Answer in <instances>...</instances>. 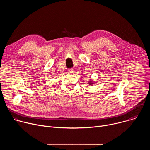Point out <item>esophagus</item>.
Segmentation results:
<instances>
[{
    "label": "esophagus",
    "mask_w": 150,
    "mask_h": 150,
    "mask_svg": "<svg viewBox=\"0 0 150 150\" xmlns=\"http://www.w3.org/2000/svg\"><path fill=\"white\" fill-rule=\"evenodd\" d=\"M68 72H69V73H72V72H73V71H72V69H70V70H69V71H68Z\"/></svg>",
    "instance_id": "34e87169"
}]
</instances>
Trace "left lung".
Segmentation results:
<instances>
[{
	"mask_svg": "<svg viewBox=\"0 0 150 150\" xmlns=\"http://www.w3.org/2000/svg\"><path fill=\"white\" fill-rule=\"evenodd\" d=\"M88 84H89V85H93V84H94V82H92V81H89Z\"/></svg>",
	"mask_w": 150,
	"mask_h": 150,
	"instance_id": "left-lung-1",
	"label": "left lung"
}]
</instances>
